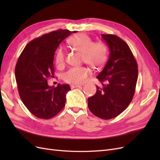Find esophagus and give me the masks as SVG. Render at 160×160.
I'll list each match as a JSON object with an SVG mask.
<instances>
[{"mask_svg": "<svg viewBox=\"0 0 160 160\" xmlns=\"http://www.w3.org/2000/svg\"><path fill=\"white\" fill-rule=\"evenodd\" d=\"M81 85H79V84H72L71 85V89H73V88H79V87H81Z\"/></svg>", "mask_w": 160, "mask_h": 160, "instance_id": "esophagus-1", "label": "esophagus"}]
</instances>
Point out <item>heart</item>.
I'll return each mask as SVG.
<instances>
[{
    "label": "heart",
    "mask_w": 160,
    "mask_h": 160,
    "mask_svg": "<svg viewBox=\"0 0 160 160\" xmlns=\"http://www.w3.org/2000/svg\"><path fill=\"white\" fill-rule=\"evenodd\" d=\"M69 43L73 49L83 53V61L95 68L102 66L107 60L108 48L104 42H93L88 36L77 35L71 37ZM65 61V52L61 49H58L55 54V64L58 68L64 67ZM90 75L91 70L88 67H73L65 72L63 79L67 83L81 84L88 80Z\"/></svg>",
    "instance_id": "heart-1"
}]
</instances>
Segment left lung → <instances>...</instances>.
<instances>
[{
    "instance_id": "left-lung-1",
    "label": "left lung",
    "mask_w": 160,
    "mask_h": 160,
    "mask_svg": "<svg viewBox=\"0 0 160 160\" xmlns=\"http://www.w3.org/2000/svg\"><path fill=\"white\" fill-rule=\"evenodd\" d=\"M107 43L109 55L107 63L97 78L95 94L88 98L91 112L103 119L117 117L132 101L136 86L138 64L129 46L113 35H101Z\"/></svg>"
}]
</instances>
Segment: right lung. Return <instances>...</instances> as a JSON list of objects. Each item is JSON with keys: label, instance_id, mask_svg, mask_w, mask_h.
I'll use <instances>...</instances> for the list:
<instances>
[{"label": "right lung", "instance_id": "right-lung-1", "mask_svg": "<svg viewBox=\"0 0 160 160\" xmlns=\"http://www.w3.org/2000/svg\"><path fill=\"white\" fill-rule=\"evenodd\" d=\"M69 30H57L29 42L23 49L15 67V78L22 103L37 118L49 119L64 108L68 84L49 86L47 79L54 77L55 52L69 36Z\"/></svg>", "mask_w": 160, "mask_h": 160}]
</instances>
